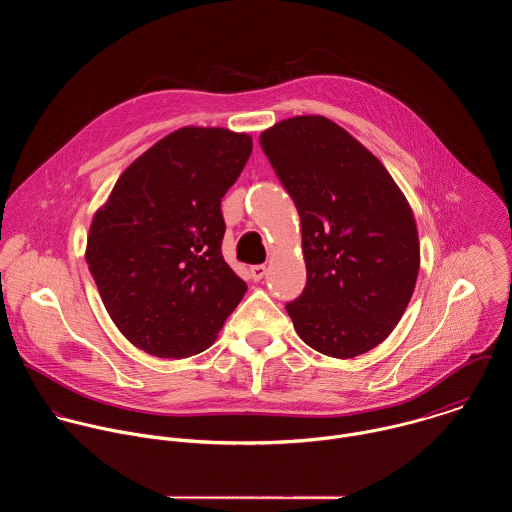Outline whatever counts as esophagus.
Masks as SVG:
<instances>
[{
  "instance_id": "34e87169",
  "label": "esophagus",
  "mask_w": 512,
  "mask_h": 512,
  "mask_svg": "<svg viewBox=\"0 0 512 512\" xmlns=\"http://www.w3.org/2000/svg\"><path fill=\"white\" fill-rule=\"evenodd\" d=\"M250 276L254 282H260L264 276H266V266L264 264H256V266H250Z\"/></svg>"
}]
</instances>
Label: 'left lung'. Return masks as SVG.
Segmentation results:
<instances>
[{"label":"left lung","mask_w":512,"mask_h":512,"mask_svg":"<svg viewBox=\"0 0 512 512\" xmlns=\"http://www.w3.org/2000/svg\"><path fill=\"white\" fill-rule=\"evenodd\" d=\"M260 146L301 219L307 284L286 305L315 351L353 359L380 345L416 288L420 242L412 209L386 167L323 116H295Z\"/></svg>","instance_id":"left-lung-1"}]
</instances>
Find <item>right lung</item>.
Masks as SVG:
<instances>
[{
	"label": "right lung",
	"mask_w": 512,
	"mask_h": 512,
	"mask_svg": "<svg viewBox=\"0 0 512 512\" xmlns=\"http://www.w3.org/2000/svg\"><path fill=\"white\" fill-rule=\"evenodd\" d=\"M252 153L224 128H181L142 153L90 224L86 264L122 335L159 359L209 349L246 284L222 258L220 199Z\"/></svg>",
	"instance_id": "1"
}]
</instances>
